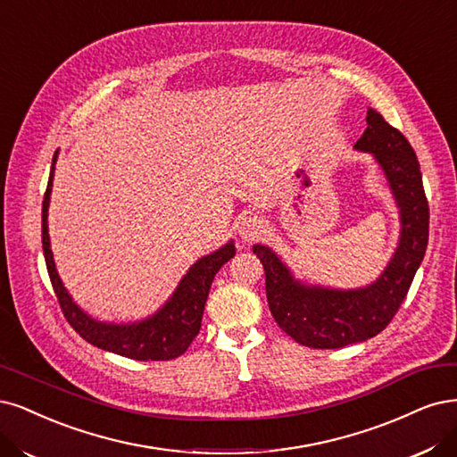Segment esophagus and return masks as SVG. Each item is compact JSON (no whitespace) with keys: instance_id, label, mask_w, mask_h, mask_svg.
Here are the masks:
<instances>
[{"instance_id":"1","label":"esophagus","mask_w":457,"mask_h":457,"mask_svg":"<svg viewBox=\"0 0 457 457\" xmlns=\"http://www.w3.org/2000/svg\"><path fill=\"white\" fill-rule=\"evenodd\" d=\"M262 219L259 215H244L240 221V236L245 242H253L255 238L262 234Z\"/></svg>"}]
</instances>
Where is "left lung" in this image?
<instances>
[{"instance_id":"left-lung-1","label":"left lung","mask_w":457,"mask_h":457,"mask_svg":"<svg viewBox=\"0 0 457 457\" xmlns=\"http://www.w3.org/2000/svg\"><path fill=\"white\" fill-rule=\"evenodd\" d=\"M367 124L355 149L372 153L382 166L403 223L399 247L384 274L372 286L355 291L306 287L293 279L269 247H253L266 274V301L276 323L308 348L335 350L382 333L401 308L428 249L429 204L418 156L380 113L369 109Z\"/></svg>"}]
</instances>
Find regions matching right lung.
<instances>
[{"label": "right lung", "instance_id": "obj_1", "mask_svg": "<svg viewBox=\"0 0 457 457\" xmlns=\"http://www.w3.org/2000/svg\"><path fill=\"white\" fill-rule=\"evenodd\" d=\"M54 162L56 153L53 156L51 176L43 196L41 242L46 270H49L53 289L64 318L75 328V333H79V337H83L87 342L105 352H113L136 361H170L179 357L187 352L195 337L200 333L202 313L204 306H206L212 281L219 269L234 257V245L227 244L225 247L215 251V253L202 257L196 264H193V269L181 279L179 287L174 296L170 298V303H166V306L159 310V313H154L153 318L134 325L98 323L96 320L88 318L71 301V296L68 295L66 287L62 286L54 269L49 230H46V210H49Z\"/></svg>", "mask_w": 457, "mask_h": 457}]
</instances>
